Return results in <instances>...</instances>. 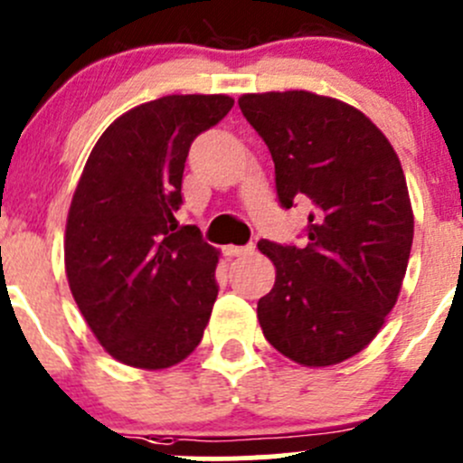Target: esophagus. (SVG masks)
Segmentation results:
<instances>
[{"label": "esophagus", "instance_id": "1", "mask_svg": "<svg viewBox=\"0 0 463 463\" xmlns=\"http://www.w3.org/2000/svg\"><path fill=\"white\" fill-rule=\"evenodd\" d=\"M253 249H255L253 244H246V246H226V249H223V253H226L228 258H240V255L250 253V250H253Z\"/></svg>", "mask_w": 463, "mask_h": 463}]
</instances>
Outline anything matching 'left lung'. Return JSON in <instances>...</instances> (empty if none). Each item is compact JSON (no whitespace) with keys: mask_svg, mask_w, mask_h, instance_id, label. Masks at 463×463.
Here are the masks:
<instances>
[{"mask_svg":"<svg viewBox=\"0 0 463 463\" xmlns=\"http://www.w3.org/2000/svg\"><path fill=\"white\" fill-rule=\"evenodd\" d=\"M240 109L273 158L279 205H309L305 246L258 244L278 273L258 302L264 338L307 367L347 361L378 334L408 269L414 217L399 156L335 98L246 93Z\"/></svg>","mask_w":463,"mask_h":463,"instance_id":"left-lung-1","label":"left lung"}]
</instances>
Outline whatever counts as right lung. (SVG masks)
<instances>
[{
    "mask_svg": "<svg viewBox=\"0 0 463 463\" xmlns=\"http://www.w3.org/2000/svg\"><path fill=\"white\" fill-rule=\"evenodd\" d=\"M235 100L165 96L105 129L89 154L64 237L69 287L102 347L132 367L163 370L199 343L217 300V250L179 226L190 145Z\"/></svg>",
    "mask_w": 463,
    "mask_h": 463,
    "instance_id": "right-lung-1",
    "label": "right lung"
}]
</instances>
